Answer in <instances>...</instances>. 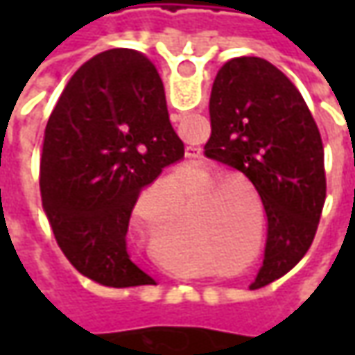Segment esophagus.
<instances>
[{
	"label": "esophagus",
	"mask_w": 355,
	"mask_h": 355,
	"mask_svg": "<svg viewBox=\"0 0 355 355\" xmlns=\"http://www.w3.org/2000/svg\"><path fill=\"white\" fill-rule=\"evenodd\" d=\"M199 156H201V150H199V148H193V146L185 148V157H189V159H198Z\"/></svg>",
	"instance_id": "34e87169"
}]
</instances>
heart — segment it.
Masks as SVG:
<instances>
[{
    "label": "heart",
    "instance_id": "obj_1",
    "mask_svg": "<svg viewBox=\"0 0 355 355\" xmlns=\"http://www.w3.org/2000/svg\"><path fill=\"white\" fill-rule=\"evenodd\" d=\"M215 175H217V171H207V178H215ZM231 185H233V182L223 178V180H215L213 189H219V191H221V189H227V187H231ZM229 196H233V193H229Z\"/></svg>",
    "mask_w": 355,
    "mask_h": 355
}]
</instances>
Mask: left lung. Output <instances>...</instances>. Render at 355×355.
Masks as SVG:
<instances>
[{"instance_id":"8db88e82","label":"left lung","mask_w":355,"mask_h":355,"mask_svg":"<svg viewBox=\"0 0 355 355\" xmlns=\"http://www.w3.org/2000/svg\"><path fill=\"white\" fill-rule=\"evenodd\" d=\"M205 156L239 170L268 219L265 261L251 284L286 275L308 251L326 199L324 146L302 94L261 57H237L215 76Z\"/></svg>"}]
</instances>
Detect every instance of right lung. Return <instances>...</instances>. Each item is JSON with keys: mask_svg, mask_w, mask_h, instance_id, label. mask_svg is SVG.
<instances>
[{"mask_svg": "<svg viewBox=\"0 0 355 355\" xmlns=\"http://www.w3.org/2000/svg\"><path fill=\"white\" fill-rule=\"evenodd\" d=\"M182 157L162 78L138 51L98 53L71 76L45 128L39 185L57 245L80 275L114 288L154 282L130 257V215Z\"/></svg>", "mask_w": 355, "mask_h": 355, "instance_id": "right-lung-1", "label": "right lung"}]
</instances>
